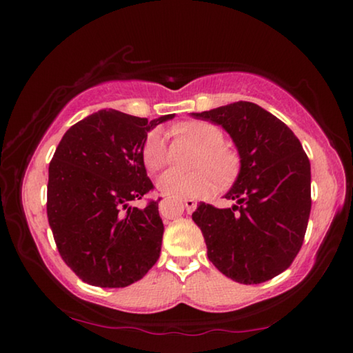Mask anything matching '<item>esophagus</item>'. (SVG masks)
<instances>
[{"label":"esophagus","instance_id":"1","mask_svg":"<svg viewBox=\"0 0 353 353\" xmlns=\"http://www.w3.org/2000/svg\"><path fill=\"white\" fill-rule=\"evenodd\" d=\"M183 205H185V208H187V212L191 213L196 208V205H198V202H196L194 199H185L183 201ZM160 212H162V213L168 212V201L160 202Z\"/></svg>","mask_w":353,"mask_h":353}]
</instances>
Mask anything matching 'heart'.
Returning <instances> with one entry per match:
<instances>
[{
  "instance_id": "obj_1",
  "label": "heart",
  "mask_w": 353,
  "mask_h": 353,
  "mask_svg": "<svg viewBox=\"0 0 353 353\" xmlns=\"http://www.w3.org/2000/svg\"><path fill=\"white\" fill-rule=\"evenodd\" d=\"M177 132L193 139L202 148L194 166L196 171L170 170L159 177L157 190L171 199L202 198L214 190V178L219 183H227L240 170V155L224 145V134L218 126L207 121H190L176 128ZM141 157L149 171H159L168 163V146L160 129L146 135L141 148ZM210 169L214 174L205 170Z\"/></svg>"
}]
</instances>
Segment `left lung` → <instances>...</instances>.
<instances>
[{
    "label": "left lung",
    "instance_id": "1",
    "mask_svg": "<svg viewBox=\"0 0 353 353\" xmlns=\"http://www.w3.org/2000/svg\"><path fill=\"white\" fill-rule=\"evenodd\" d=\"M223 126L240 154L241 168L225 199L232 208L201 202L193 221L218 271L256 285L288 270L302 248L312 210L310 160L292 130L260 105L238 101L191 113Z\"/></svg>",
    "mask_w": 353,
    "mask_h": 353
}]
</instances>
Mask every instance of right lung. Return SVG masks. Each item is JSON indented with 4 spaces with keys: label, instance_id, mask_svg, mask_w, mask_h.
I'll list each match as a JSON object with an SVG mask.
<instances>
[{
    "label": "right lung",
    "instance_id": "add662e5",
    "mask_svg": "<svg viewBox=\"0 0 353 353\" xmlns=\"http://www.w3.org/2000/svg\"><path fill=\"white\" fill-rule=\"evenodd\" d=\"M99 110L71 126L48 176V223L56 246L82 282L124 288L146 276L160 256L159 201L130 207L154 190L141 148L148 132L171 119Z\"/></svg>",
    "mask_w": 353,
    "mask_h": 353
}]
</instances>
